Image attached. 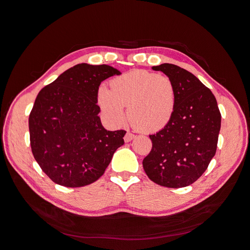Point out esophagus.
<instances>
[{
	"label": "esophagus",
	"mask_w": 250,
	"mask_h": 250,
	"mask_svg": "<svg viewBox=\"0 0 250 250\" xmlns=\"http://www.w3.org/2000/svg\"><path fill=\"white\" fill-rule=\"evenodd\" d=\"M134 138H135V135H134V134L127 132V133L125 134V143H128V142L132 141Z\"/></svg>",
	"instance_id": "1"
}]
</instances>
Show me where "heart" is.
Returning <instances> with one entry per match:
<instances>
[{
	"instance_id": "obj_1",
	"label": "heart",
	"mask_w": 250,
	"mask_h": 250,
	"mask_svg": "<svg viewBox=\"0 0 250 250\" xmlns=\"http://www.w3.org/2000/svg\"><path fill=\"white\" fill-rule=\"evenodd\" d=\"M96 101L104 117L122 125L126 117L143 132H158L172 120L176 91L171 79L145 70H135L114 78L110 89L100 86Z\"/></svg>"
}]
</instances>
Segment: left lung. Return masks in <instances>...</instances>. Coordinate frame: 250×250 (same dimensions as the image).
I'll use <instances>...</instances> for the list:
<instances>
[{
    "mask_svg": "<svg viewBox=\"0 0 250 250\" xmlns=\"http://www.w3.org/2000/svg\"><path fill=\"white\" fill-rule=\"evenodd\" d=\"M152 69L171 79L176 105L171 122L149 136L152 150L143 167L157 185L185 188L203 175L216 154L221 113L212 91L188 71L172 63Z\"/></svg>",
    "mask_w": 250,
    "mask_h": 250,
    "instance_id": "1",
    "label": "left lung"
}]
</instances>
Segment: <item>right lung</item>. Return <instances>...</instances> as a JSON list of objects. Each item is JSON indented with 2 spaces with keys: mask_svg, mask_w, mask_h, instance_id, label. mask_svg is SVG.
I'll return each mask as SVG.
<instances>
[{
  "mask_svg": "<svg viewBox=\"0 0 250 250\" xmlns=\"http://www.w3.org/2000/svg\"><path fill=\"white\" fill-rule=\"evenodd\" d=\"M121 74L108 64L79 63L38 93L29 115L30 145L55 183L65 188L93 183L125 144V130L103 127L96 101L101 82Z\"/></svg>",
  "mask_w": 250,
  "mask_h": 250,
  "instance_id": "right-lung-1",
  "label": "right lung"
}]
</instances>
